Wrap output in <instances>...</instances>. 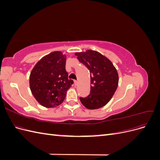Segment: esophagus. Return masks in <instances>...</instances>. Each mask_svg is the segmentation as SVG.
<instances>
[{
    "label": "esophagus",
    "instance_id": "esophagus-1",
    "mask_svg": "<svg viewBox=\"0 0 160 160\" xmlns=\"http://www.w3.org/2000/svg\"><path fill=\"white\" fill-rule=\"evenodd\" d=\"M74 85H75V86H77V85H78V81H77V80H75L74 81Z\"/></svg>",
    "mask_w": 160,
    "mask_h": 160
}]
</instances>
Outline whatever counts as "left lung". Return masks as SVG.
I'll list each match as a JSON object with an SVG mask.
<instances>
[{"mask_svg":"<svg viewBox=\"0 0 160 160\" xmlns=\"http://www.w3.org/2000/svg\"><path fill=\"white\" fill-rule=\"evenodd\" d=\"M75 55L91 73L90 93L86 98H80L81 103L89 109L103 107L117 89L119 82L117 70L109 59L98 51L88 50L76 52Z\"/></svg>","mask_w":160,"mask_h":160,"instance_id":"left-lung-1","label":"left lung"}]
</instances>
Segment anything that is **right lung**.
Instances as JSON below:
<instances>
[{"instance_id": "right-lung-1", "label": "right lung", "mask_w": 160, "mask_h": 160, "mask_svg": "<svg viewBox=\"0 0 160 160\" xmlns=\"http://www.w3.org/2000/svg\"><path fill=\"white\" fill-rule=\"evenodd\" d=\"M66 55L61 51L49 53L38 61L29 78L33 96L45 108H55L64 101L67 91L73 83L65 69Z\"/></svg>"}]
</instances>
